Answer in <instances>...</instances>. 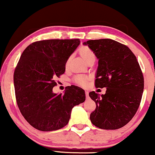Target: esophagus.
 Returning a JSON list of instances; mask_svg holds the SVG:
<instances>
[{
    "label": "esophagus",
    "mask_w": 155,
    "mask_h": 155,
    "mask_svg": "<svg viewBox=\"0 0 155 155\" xmlns=\"http://www.w3.org/2000/svg\"><path fill=\"white\" fill-rule=\"evenodd\" d=\"M85 96L87 98H88V97H89V94H88V92L87 91H85Z\"/></svg>",
    "instance_id": "esophagus-1"
}]
</instances>
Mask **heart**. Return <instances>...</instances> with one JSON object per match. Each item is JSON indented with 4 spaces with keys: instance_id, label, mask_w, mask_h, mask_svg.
I'll return each instance as SVG.
<instances>
[{
    "instance_id": "1",
    "label": "heart",
    "mask_w": 155,
    "mask_h": 155,
    "mask_svg": "<svg viewBox=\"0 0 155 155\" xmlns=\"http://www.w3.org/2000/svg\"><path fill=\"white\" fill-rule=\"evenodd\" d=\"M79 53L81 55V57L83 58V60L87 63V64L91 61H95V53H93V51H92L91 49H90L89 48L87 47V46H83V47L80 48L79 50ZM70 61V58H69L67 60L65 63V67L68 68V65H69ZM88 80V78L86 77V76H82L79 75L75 77L74 81L76 84L79 85L80 86H85L87 84Z\"/></svg>"
}]
</instances>
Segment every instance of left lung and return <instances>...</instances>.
<instances>
[{
    "mask_svg": "<svg viewBox=\"0 0 155 155\" xmlns=\"http://www.w3.org/2000/svg\"><path fill=\"white\" fill-rule=\"evenodd\" d=\"M83 45L98 59L95 87H107L104 95L89 93L96 104L90 121L100 129L121 128L137 111L144 90L143 74L136 56L127 46L111 39L90 40Z\"/></svg>",
    "mask_w": 155,
    "mask_h": 155,
    "instance_id": "1",
    "label": "left lung"
}]
</instances>
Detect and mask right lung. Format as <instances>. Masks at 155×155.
<instances>
[{"label": "right lung", "instance_id": "obj_1", "mask_svg": "<svg viewBox=\"0 0 155 155\" xmlns=\"http://www.w3.org/2000/svg\"><path fill=\"white\" fill-rule=\"evenodd\" d=\"M80 43V39L36 41L22 53L13 76L16 102L35 129H61L69 122L74 106L85 100V91L78 86L67 87L63 95L53 92L55 78L65 73L66 62Z\"/></svg>", "mask_w": 155, "mask_h": 155}]
</instances>
